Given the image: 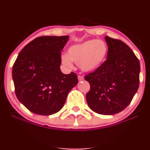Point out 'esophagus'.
I'll return each instance as SVG.
<instances>
[{"mask_svg": "<svg viewBox=\"0 0 150 150\" xmlns=\"http://www.w3.org/2000/svg\"><path fill=\"white\" fill-rule=\"evenodd\" d=\"M77 78H78V80H79V81H82V80H84L83 77L80 76V75H78V77H77Z\"/></svg>", "mask_w": 150, "mask_h": 150, "instance_id": "esophagus-1", "label": "esophagus"}]
</instances>
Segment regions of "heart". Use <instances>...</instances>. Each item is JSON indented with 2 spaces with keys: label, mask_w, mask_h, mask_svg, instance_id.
<instances>
[{
  "label": "heart",
  "mask_w": 150,
  "mask_h": 150,
  "mask_svg": "<svg viewBox=\"0 0 150 150\" xmlns=\"http://www.w3.org/2000/svg\"><path fill=\"white\" fill-rule=\"evenodd\" d=\"M108 52V46L104 42L90 39L70 46L67 55L61 57V61L63 65L68 67L72 65L71 61L78 63L82 71L92 73L104 64Z\"/></svg>",
  "instance_id": "heart-1"
}]
</instances>
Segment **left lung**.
Returning <instances> with one entry per match:
<instances>
[{"instance_id":"8db88e82","label":"left lung","mask_w":150,"mask_h":150,"mask_svg":"<svg viewBox=\"0 0 150 150\" xmlns=\"http://www.w3.org/2000/svg\"><path fill=\"white\" fill-rule=\"evenodd\" d=\"M105 40L108 48L106 61L85 77L90 85L86 99L95 113L113 115L124 110L137 92L140 65L124 42L107 36Z\"/></svg>"}]
</instances>
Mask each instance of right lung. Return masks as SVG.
I'll list each match as a JSON object with an SVG mask.
<instances>
[{"mask_svg":"<svg viewBox=\"0 0 150 150\" xmlns=\"http://www.w3.org/2000/svg\"><path fill=\"white\" fill-rule=\"evenodd\" d=\"M68 36H44L27 44L13 67L18 100L38 115L49 116L63 108L69 92L78 83L77 75L61 72V53Z\"/></svg>","mask_w":150,"mask_h":150,"instance_id":"add662e5","label":"right lung"}]
</instances>
